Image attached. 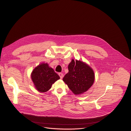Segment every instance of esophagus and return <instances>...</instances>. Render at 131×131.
Segmentation results:
<instances>
[{"label":"esophagus","mask_w":131,"mask_h":131,"mask_svg":"<svg viewBox=\"0 0 131 131\" xmlns=\"http://www.w3.org/2000/svg\"><path fill=\"white\" fill-rule=\"evenodd\" d=\"M59 76L60 77V78H61V79H62V78H63V73L60 72V73H59Z\"/></svg>","instance_id":"obj_1"}]
</instances>
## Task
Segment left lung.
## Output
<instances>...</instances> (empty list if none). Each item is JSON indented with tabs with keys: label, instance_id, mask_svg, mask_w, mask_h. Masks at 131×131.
<instances>
[{
	"label": "left lung",
	"instance_id": "8db88e82",
	"mask_svg": "<svg viewBox=\"0 0 131 131\" xmlns=\"http://www.w3.org/2000/svg\"><path fill=\"white\" fill-rule=\"evenodd\" d=\"M68 68L69 71L63 80L74 94L86 92L94 83V71L86 64L72 60Z\"/></svg>",
	"mask_w": 131,
	"mask_h": 131
}]
</instances>
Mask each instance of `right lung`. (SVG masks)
I'll use <instances>...</instances> for the list:
<instances>
[{
    "label": "right lung",
    "instance_id": "1",
    "mask_svg": "<svg viewBox=\"0 0 131 131\" xmlns=\"http://www.w3.org/2000/svg\"><path fill=\"white\" fill-rule=\"evenodd\" d=\"M31 79L36 89L40 92H46L60 77L47 63H42L36 67L31 74Z\"/></svg>",
    "mask_w": 131,
    "mask_h": 131
}]
</instances>
